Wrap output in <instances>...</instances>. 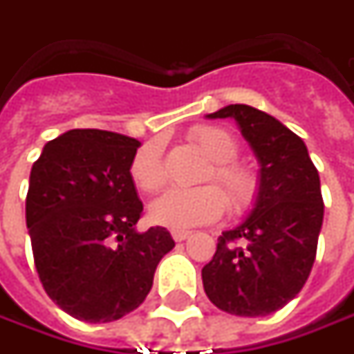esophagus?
Here are the masks:
<instances>
[{
    "mask_svg": "<svg viewBox=\"0 0 354 354\" xmlns=\"http://www.w3.org/2000/svg\"><path fill=\"white\" fill-rule=\"evenodd\" d=\"M189 235H192V231H176V229L172 231V239L178 241V243H180V241H186Z\"/></svg>",
    "mask_w": 354,
    "mask_h": 354,
    "instance_id": "1",
    "label": "esophagus"
}]
</instances>
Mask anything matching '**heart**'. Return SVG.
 Masks as SVG:
<instances>
[{
    "label": "heart",
    "mask_w": 354,
    "mask_h": 354,
    "mask_svg": "<svg viewBox=\"0 0 354 354\" xmlns=\"http://www.w3.org/2000/svg\"><path fill=\"white\" fill-rule=\"evenodd\" d=\"M194 145L215 162L214 178L227 198L217 186H201L196 189H166L151 203L149 214L158 225L168 229H192V227L212 223L219 219L227 209V200L231 209L245 212L254 203L259 196V178L247 166L235 165L239 154L237 139L221 127H200L192 133ZM129 174L140 192H156L165 184V165L160 158V149L156 145H145L131 158Z\"/></svg>",
    "instance_id": "obj_1"
}]
</instances>
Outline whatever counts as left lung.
I'll return each mask as SVG.
<instances>
[{"label":"left lung","instance_id":"obj_1","mask_svg":"<svg viewBox=\"0 0 354 354\" xmlns=\"http://www.w3.org/2000/svg\"><path fill=\"white\" fill-rule=\"evenodd\" d=\"M207 119H235L261 176L252 212L221 233L201 268L203 290L227 313L268 315L296 298L311 272L323 223L319 174L306 142L261 109L225 105Z\"/></svg>","mask_w":354,"mask_h":354}]
</instances>
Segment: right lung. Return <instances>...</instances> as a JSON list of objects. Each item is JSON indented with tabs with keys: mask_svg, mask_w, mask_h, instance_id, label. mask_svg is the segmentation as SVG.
Instances as JSON below:
<instances>
[{
	"mask_svg": "<svg viewBox=\"0 0 354 354\" xmlns=\"http://www.w3.org/2000/svg\"><path fill=\"white\" fill-rule=\"evenodd\" d=\"M140 142L100 129H72L32 165L25 217L44 292L90 323L121 319L153 288L174 241L165 227L139 233L142 214L131 158Z\"/></svg>",
	"mask_w": 354,
	"mask_h": 354,
	"instance_id": "right-lung-1",
	"label": "right lung"
}]
</instances>
